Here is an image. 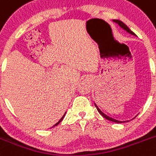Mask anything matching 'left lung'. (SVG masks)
<instances>
[{"mask_svg":"<svg viewBox=\"0 0 156 156\" xmlns=\"http://www.w3.org/2000/svg\"><path fill=\"white\" fill-rule=\"evenodd\" d=\"M114 22H116L117 24H118V25H119L120 26H121V28H123V29L125 30V31H128V33L131 34V35H136L135 33H134L133 31H131V30L129 29V28H128V27L126 25H125V23H123L121 21H120V20H114ZM95 106H96V108H97V109H98V112H99L100 114H101V115H102V116L104 117V118H106V119L109 120V121H114V122H116V123H122V121H118V120H115V119H114V118H111V117H109V116H108V115H106V114H104V113H103L102 111H101V110H100L99 108H98V107L97 106L96 104H95ZM123 122H124V121H123Z\"/></svg>","mask_w":156,"mask_h":156,"instance_id":"left-lung-1","label":"left lung"}]
</instances>
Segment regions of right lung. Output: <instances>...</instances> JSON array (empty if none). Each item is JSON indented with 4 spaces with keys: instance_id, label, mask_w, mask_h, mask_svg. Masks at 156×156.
<instances>
[{
    "instance_id": "obj_1",
    "label": "right lung",
    "mask_w": 156,
    "mask_h": 156,
    "mask_svg": "<svg viewBox=\"0 0 156 156\" xmlns=\"http://www.w3.org/2000/svg\"><path fill=\"white\" fill-rule=\"evenodd\" d=\"M65 114H66V113H65ZM65 114H64V115H63V116H62V118H61V119H60V120H59V121H58V122H57V123H56V124H55V125H54V126H56V125H58V124H59V123H60V122H61V121H62V119H63L64 116H65ZM54 126H52V128H53V127H54Z\"/></svg>"
}]
</instances>
